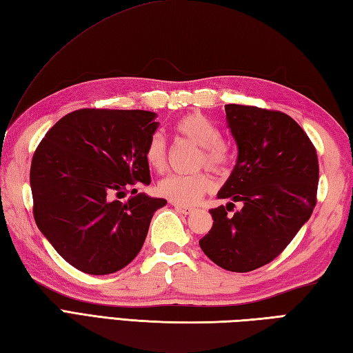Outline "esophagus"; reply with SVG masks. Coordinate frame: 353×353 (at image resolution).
<instances>
[{"instance_id": "obj_1", "label": "esophagus", "mask_w": 353, "mask_h": 353, "mask_svg": "<svg viewBox=\"0 0 353 353\" xmlns=\"http://www.w3.org/2000/svg\"><path fill=\"white\" fill-rule=\"evenodd\" d=\"M174 208L177 209L179 212H182L183 215H190V214H192L194 211H196V209L191 208V206H183V205H177V203H174Z\"/></svg>"}]
</instances>
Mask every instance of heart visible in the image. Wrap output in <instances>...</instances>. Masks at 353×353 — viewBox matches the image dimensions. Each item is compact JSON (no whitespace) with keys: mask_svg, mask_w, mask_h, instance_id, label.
Wrapping results in <instances>:
<instances>
[{"mask_svg":"<svg viewBox=\"0 0 353 353\" xmlns=\"http://www.w3.org/2000/svg\"><path fill=\"white\" fill-rule=\"evenodd\" d=\"M174 130L182 138L188 139L192 144L200 147V154L197 156V165H206L214 171L226 170L232 159V152L229 144L221 139L220 129L211 119L201 114H188L177 119ZM144 159L150 168L154 171H162L167 162V152H165V141L161 133H154L147 141L144 148ZM212 188V179L206 172L185 176V174H170L157 182L156 190L159 196L168 199L177 205H194Z\"/></svg>","mask_w":353,"mask_h":353,"instance_id":"1","label":"heart"}]
</instances>
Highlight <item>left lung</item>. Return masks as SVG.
<instances>
[{
	"label": "left lung",
	"mask_w": 353,
	"mask_h": 353,
	"mask_svg": "<svg viewBox=\"0 0 353 353\" xmlns=\"http://www.w3.org/2000/svg\"><path fill=\"white\" fill-rule=\"evenodd\" d=\"M224 109L238 157L216 197L230 201L209 211L214 224L199 244L216 265L245 273L272 262L310 220L319 161L308 134L287 114L241 104ZM234 201L243 208L228 216Z\"/></svg>",
	"instance_id": "1"
}]
</instances>
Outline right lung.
<instances>
[{
  "instance_id": "1",
  "label": "right lung",
  "mask_w": 353,
  "mask_h": 353,
  "mask_svg": "<svg viewBox=\"0 0 353 353\" xmlns=\"http://www.w3.org/2000/svg\"><path fill=\"white\" fill-rule=\"evenodd\" d=\"M154 112L81 109L51 127L36 148L30 186L37 228L61 256L88 274L124 268L139 253L165 199L134 194L150 185L147 141ZM138 192V191H134Z\"/></svg>"
}]
</instances>
